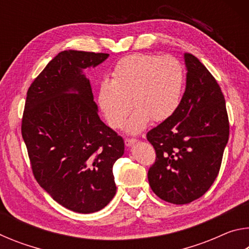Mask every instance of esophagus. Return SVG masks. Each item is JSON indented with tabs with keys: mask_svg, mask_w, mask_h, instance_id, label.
Listing matches in <instances>:
<instances>
[{
	"mask_svg": "<svg viewBox=\"0 0 249 249\" xmlns=\"http://www.w3.org/2000/svg\"><path fill=\"white\" fill-rule=\"evenodd\" d=\"M136 142H137V140H134V138H132V140H129V138H127V140H125V146L126 147H130V146H133Z\"/></svg>",
	"mask_w": 249,
	"mask_h": 249,
	"instance_id": "34e87169",
	"label": "esophagus"
}]
</instances>
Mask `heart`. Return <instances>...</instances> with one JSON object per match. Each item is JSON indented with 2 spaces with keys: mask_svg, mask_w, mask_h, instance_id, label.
<instances>
[{
  "mask_svg": "<svg viewBox=\"0 0 249 249\" xmlns=\"http://www.w3.org/2000/svg\"><path fill=\"white\" fill-rule=\"evenodd\" d=\"M183 82V67L176 57L129 54L117 62L112 80L101 82L98 105L112 128L123 126L133 107L135 112L125 132L135 135L150 121L161 123L175 114L182 98Z\"/></svg>",
  "mask_w": 249,
  "mask_h": 249,
  "instance_id": "obj_1",
  "label": "heart"
}]
</instances>
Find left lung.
Listing matches in <instances>:
<instances>
[{"label": "left lung", "instance_id": "8db88e82", "mask_svg": "<svg viewBox=\"0 0 249 249\" xmlns=\"http://www.w3.org/2000/svg\"><path fill=\"white\" fill-rule=\"evenodd\" d=\"M185 91L170 119L149 130L156 150L148 171L160 199L187 204L209 190L220 171L230 125L224 95L216 80L191 53H184Z\"/></svg>", "mask_w": 249, "mask_h": 249}]
</instances>
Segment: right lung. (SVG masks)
<instances>
[{
  "label": "right lung",
  "instance_id": "obj_1",
  "mask_svg": "<svg viewBox=\"0 0 249 249\" xmlns=\"http://www.w3.org/2000/svg\"><path fill=\"white\" fill-rule=\"evenodd\" d=\"M108 53L64 50L27 91L22 135L37 182L73 212L102 210L116 193L113 165L124 141L100 120L90 80Z\"/></svg>",
  "mask_w": 249,
  "mask_h": 249
}]
</instances>
